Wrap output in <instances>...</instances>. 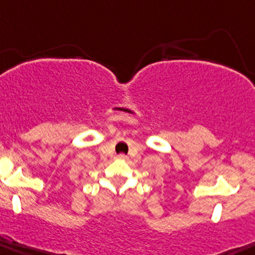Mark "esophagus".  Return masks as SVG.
<instances>
[{
    "label": "esophagus",
    "instance_id": "34e87169",
    "mask_svg": "<svg viewBox=\"0 0 255 255\" xmlns=\"http://www.w3.org/2000/svg\"><path fill=\"white\" fill-rule=\"evenodd\" d=\"M117 158H118V159H122V161H127L128 156H127V154H125V153H120V154H118Z\"/></svg>",
    "mask_w": 255,
    "mask_h": 255
}]
</instances>
